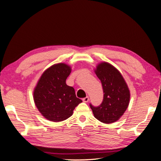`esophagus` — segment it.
<instances>
[{
    "label": "esophagus",
    "mask_w": 161,
    "mask_h": 161,
    "mask_svg": "<svg viewBox=\"0 0 161 161\" xmlns=\"http://www.w3.org/2000/svg\"><path fill=\"white\" fill-rule=\"evenodd\" d=\"M89 97H86L85 98L82 99V101H83V102H85V103H87V102L89 101Z\"/></svg>",
    "instance_id": "34e87169"
}]
</instances>
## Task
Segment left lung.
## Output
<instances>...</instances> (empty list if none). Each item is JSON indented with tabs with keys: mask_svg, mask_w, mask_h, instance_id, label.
<instances>
[{
	"mask_svg": "<svg viewBox=\"0 0 161 161\" xmlns=\"http://www.w3.org/2000/svg\"><path fill=\"white\" fill-rule=\"evenodd\" d=\"M95 72L103 89V100L98 107L90 104L96 119L104 124L114 123L124 115L129 105L130 92L120 72L106 62L97 64Z\"/></svg>",
	"mask_w": 161,
	"mask_h": 161,
	"instance_id": "8db88e82",
	"label": "left lung"
}]
</instances>
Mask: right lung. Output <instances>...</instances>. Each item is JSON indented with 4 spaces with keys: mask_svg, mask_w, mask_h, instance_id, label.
<instances>
[{
    "mask_svg": "<svg viewBox=\"0 0 161 161\" xmlns=\"http://www.w3.org/2000/svg\"><path fill=\"white\" fill-rule=\"evenodd\" d=\"M70 72L71 67L65 63L53 64L43 72L34 88V103L47 120L59 122L68 119L82 102L74 88L66 84Z\"/></svg>",
    "mask_w": 161,
    "mask_h": 161,
    "instance_id": "right-lung-1",
    "label": "right lung"
}]
</instances>
